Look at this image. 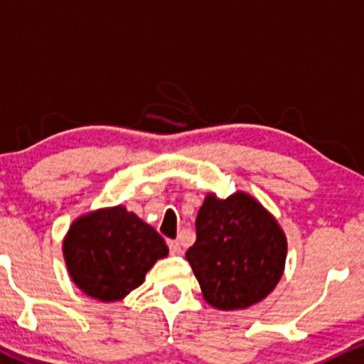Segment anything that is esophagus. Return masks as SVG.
<instances>
[{
  "label": "esophagus",
  "instance_id": "esophagus-1",
  "mask_svg": "<svg viewBox=\"0 0 364 364\" xmlns=\"http://www.w3.org/2000/svg\"><path fill=\"white\" fill-rule=\"evenodd\" d=\"M168 246H169L171 255H179V253H181V243H179L178 240H169L168 241Z\"/></svg>",
  "mask_w": 364,
  "mask_h": 364
}]
</instances>
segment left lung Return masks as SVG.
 I'll list each match as a JSON object with an SVG mask.
<instances>
[{
  "label": "left lung",
  "instance_id": "1",
  "mask_svg": "<svg viewBox=\"0 0 364 364\" xmlns=\"http://www.w3.org/2000/svg\"><path fill=\"white\" fill-rule=\"evenodd\" d=\"M196 241L186 260L203 298L219 310H241L270 294L284 270L282 229L257 200L207 195L196 215Z\"/></svg>",
  "mask_w": 364,
  "mask_h": 364
}]
</instances>
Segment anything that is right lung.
<instances>
[{
    "mask_svg": "<svg viewBox=\"0 0 364 364\" xmlns=\"http://www.w3.org/2000/svg\"><path fill=\"white\" fill-rule=\"evenodd\" d=\"M66 267L85 294L116 301L144 282L159 258L168 255L162 236L124 207L80 217L63 243Z\"/></svg>",
    "mask_w": 364,
    "mask_h": 364,
    "instance_id": "obj_1",
    "label": "right lung"
}]
</instances>
